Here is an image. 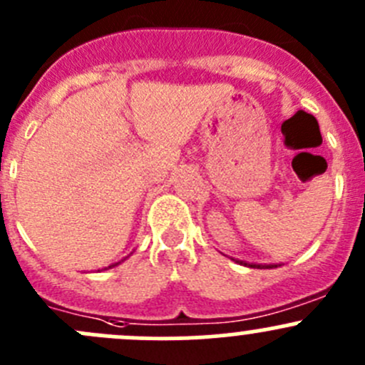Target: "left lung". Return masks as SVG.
I'll return each instance as SVG.
<instances>
[{
	"label": "left lung",
	"mask_w": 365,
	"mask_h": 365,
	"mask_svg": "<svg viewBox=\"0 0 365 365\" xmlns=\"http://www.w3.org/2000/svg\"><path fill=\"white\" fill-rule=\"evenodd\" d=\"M240 263H242V261H240ZM251 267L256 268V264H251ZM257 268H274V267H270V264H268V267H259V264H257Z\"/></svg>",
	"instance_id": "left-lung-1"
}]
</instances>
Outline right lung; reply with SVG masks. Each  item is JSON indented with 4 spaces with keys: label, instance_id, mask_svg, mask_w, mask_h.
<instances>
[{
    "label": "right lung",
    "instance_id": "right-lung-1",
    "mask_svg": "<svg viewBox=\"0 0 365 365\" xmlns=\"http://www.w3.org/2000/svg\"><path fill=\"white\" fill-rule=\"evenodd\" d=\"M118 263H120V261H118ZM118 263H114V264H118ZM114 264H109V267H108V268H111V267H114Z\"/></svg>",
    "mask_w": 365,
    "mask_h": 365
}]
</instances>
